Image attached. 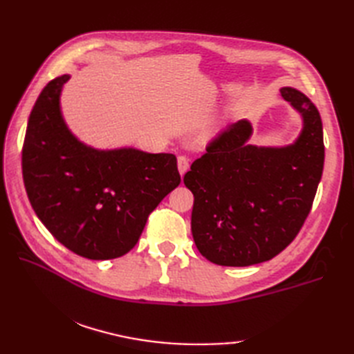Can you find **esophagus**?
I'll return each instance as SVG.
<instances>
[{"mask_svg":"<svg viewBox=\"0 0 354 354\" xmlns=\"http://www.w3.org/2000/svg\"><path fill=\"white\" fill-rule=\"evenodd\" d=\"M178 170H179V173H181V176L187 170H189V158H185V156L178 158Z\"/></svg>","mask_w":354,"mask_h":354,"instance_id":"obj_1","label":"esophagus"}]
</instances>
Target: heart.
I'll return each instance as SVG.
<instances>
[{
    "label": "heart",
    "mask_w": 354,
    "mask_h": 354,
    "mask_svg": "<svg viewBox=\"0 0 354 354\" xmlns=\"http://www.w3.org/2000/svg\"><path fill=\"white\" fill-rule=\"evenodd\" d=\"M217 126H219V123H217V122L209 123V124L205 127V135H213V133L217 131Z\"/></svg>",
    "instance_id": "b5f03b06"
}]
</instances>
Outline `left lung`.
Segmentation results:
<instances>
[{
	"mask_svg": "<svg viewBox=\"0 0 354 354\" xmlns=\"http://www.w3.org/2000/svg\"><path fill=\"white\" fill-rule=\"evenodd\" d=\"M281 97L301 117L288 146L251 145L246 118L228 126L192 164V234L199 252L221 266L268 261L288 246L309 216L324 167L317 106L295 88Z\"/></svg>",
	"mask_w": 354,
	"mask_h": 354,
	"instance_id": "1",
	"label": "left lung"
}]
</instances>
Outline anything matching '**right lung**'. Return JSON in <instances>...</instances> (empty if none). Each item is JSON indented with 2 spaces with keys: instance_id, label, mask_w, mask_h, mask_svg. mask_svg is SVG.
I'll list each match as a JSON object with an SVG mask.
<instances>
[{
  "instance_id": "right-lung-1",
  "label": "right lung",
  "mask_w": 354,
  "mask_h": 354,
  "mask_svg": "<svg viewBox=\"0 0 354 354\" xmlns=\"http://www.w3.org/2000/svg\"><path fill=\"white\" fill-rule=\"evenodd\" d=\"M70 77L51 80L28 117L22 147L27 196L70 251L89 260L117 259L137 245L149 214L181 183L176 156L80 141L61 106Z\"/></svg>"
}]
</instances>
